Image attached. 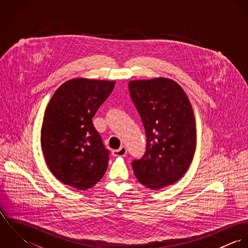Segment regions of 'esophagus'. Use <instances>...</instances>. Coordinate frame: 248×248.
<instances>
[{"label": "esophagus", "instance_id": "esophagus-1", "mask_svg": "<svg viewBox=\"0 0 248 248\" xmlns=\"http://www.w3.org/2000/svg\"><path fill=\"white\" fill-rule=\"evenodd\" d=\"M111 153H112V155L114 156H125V155L127 154V149L126 147L122 146L118 150H113Z\"/></svg>", "mask_w": 248, "mask_h": 248}]
</instances>
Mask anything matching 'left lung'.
<instances>
[{
    "label": "left lung",
    "mask_w": 248,
    "mask_h": 248,
    "mask_svg": "<svg viewBox=\"0 0 248 248\" xmlns=\"http://www.w3.org/2000/svg\"><path fill=\"white\" fill-rule=\"evenodd\" d=\"M129 91L147 138L144 155L132 167L141 184L159 190L177 182L192 162L197 144L194 111L182 88L168 78L130 81Z\"/></svg>",
    "instance_id": "obj_1"
}]
</instances>
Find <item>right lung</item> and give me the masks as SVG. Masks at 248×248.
Instances as JSON below:
<instances>
[{"label": "right lung", "instance_id": "1", "mask_svg": "<svg viewBox=\"0 0 248 248\" xmlns=\"http://www.w3.org/2000/svg\"><path fill=\"white\" fill-rule=\"evenodd\" d=\"M114 85V81L71 79L57 89L46 107L41 146L50 172L64 184L87 190L104 176L109 152L93 117Z\"/></svg>", "mask_w": 248, "mask_h": 248}]
</instances>
